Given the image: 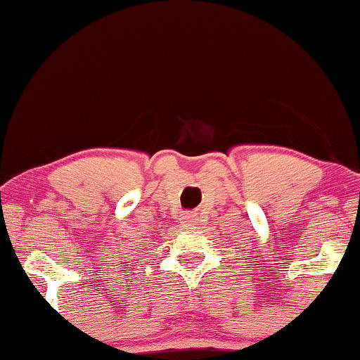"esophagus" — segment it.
<instances>
[{"label": "esophagus", "instance_id": "1", "mask_svg": "<svg viewBox=\"0 0 360 360\" xmlns=\"http://www.w3.org/2000/svg\"><path fill=\"white\" fill-rule=\"evenodd\" d=\"M184 223L187 226H194V225H197V216L195 214H191V212H187V214L184 216Z\"/></svg>", "mask_w": 360, "mask_h": 360}]
</instances>
